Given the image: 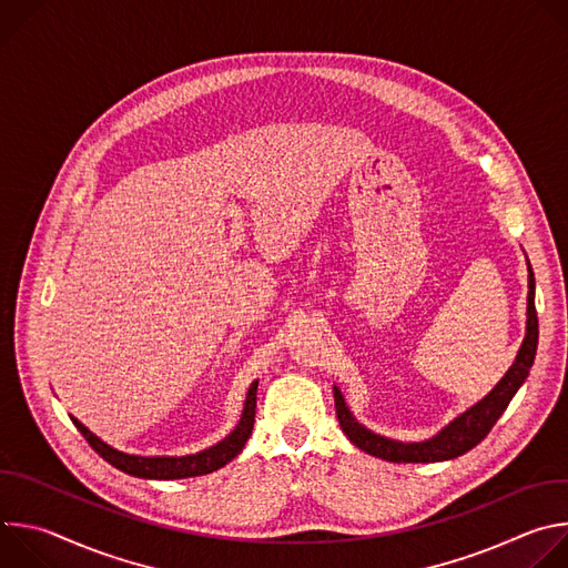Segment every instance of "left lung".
Here are the masks:
<instances>
[{
    "instance_id": "obj_1",
    "label": "left lung",
    "mask_w": 568,
    "mask_h": 568,
    "mask_svg": "<svg viewBox=\"0 0 568 568\" xmlns=\"http://www.w3.org/2000/svg\"><path fill=\"white\" fill-rule=\"evenodd\" d=\"M537 339H539V321L535 310V274L528 263V321H526V337L519 348V355L510 371L504 375V379L493 388L490 395H485L469 412H465L460 418H456L449 427H445L436 438L425 443H397L388 440L384 436H377L362 427L348 412L342 390L335 386V409L339 425L348 440L359 447L362 452L393 460V463H436V460H449L456 458L471 447H476L490 429L497 425L501 414L508 409V404L517 388L524 384V379L530 373V366L535 362L537 353Z\"/></svg>"
}]
</instances>
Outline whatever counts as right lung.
I'll use <instances>...</instances> for the list:
<instances>
[{
	"label": "right lung",
	"instance_id": "1",
	"mask_svg": "<svg viewBox=\"0 0 568 568\" xmlns=\"http://www.w3.org/2000/svg\"><path fill=\"white\" fill-rule=\"evenodd\" d=\"M256 390H258V379L250 386V393L245 399V412H242L237 427L222 443H217L200 454L180 456V458H175V456H132V454L116 452L114 447H110L101 438H97L85 425H80L75 418H71V420H73L75 429L85 436V440L92 445V449L101 458H105L110 465H114L116 469H121L130 476L159 478V480L189 478V476L211 474V471L224 467L231 458H235L242 452L247 438L252 436L254 420H256Z\"/></svg>",
	"mask_w": 568,
	"mask_h": 568
}]
</instances>
